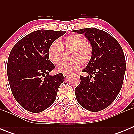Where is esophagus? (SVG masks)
I'll return each instance as SVG.
<instances>
[{
    "mask_svg": "<svg viewBox=\"0 0 134 134\" xmlns=\"http://www.w3.org/2000/svg\"><path fill=\"white\" fill-rule=\"evenodd\" d=\"M68 77H69V75H68V74H64V79H67Z\"/></svg>",
    "mask_w": 134,
    "mask_h": 134,
    "instance_id": "esophagus-1",
    "label": "esophagus"
}]
</instances>
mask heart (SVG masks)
Returning <instances> with one entry per match:
<instances>
[{
    "instance_id": "obj_1",
    "label": "heart",
    "mask_w": 134,
    "mask_h": 134,
    "mask_svg": "<svg viewBox=\"0 0 134 134\" xmlns=\"http://www.w3.org/2000/svg\"><path fill=\"white\" fill-rule=\"evenodd\" d=\"M71 49L70 61L63 62L56 68L58 73L70 74L79 71L85 64L91 61L93 56V48L89 42L86 41L83 36L73 34L66 36L61 42L54 41L48 48V54L50 61L57 64L63 58L64 50Z\"/></svg>"
}]
</instances>
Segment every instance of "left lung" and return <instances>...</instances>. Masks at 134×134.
I'll list each match as a JSON object with an SVG mask.
<instances>
[{"instance_id": "1", "label": "left lung", "mask_w": 134, "mask_h": 134, "mask_svg": "<svg viewBox=\"0 0 134 134\" xmlns=\"http://www.w3.org/2000/svg\"><path fill=\"white\" fill-rule=\"evenodd\" d=\"M85 34L93 48V56L80 76V83L74 90L76 100L86 109L93 112L109 107L122 87L126 63L124 51L111 35L96 28L74 30Z\"/></svg>"}]
</instances>
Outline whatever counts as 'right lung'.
Returning a JSON list of instances; mask_svg holds the SVG:
<instances>
[{"label":"right lung","mask_w":134,"mask_h":134,"mask_svg":"<svg viewBox=\"0 0 134 134\" xmlns=\"http://www.w3.org/2000/svg\"><path fill=\"white\" fill-rule=\"evenodd\" d=\"M65 33L35 31L12 48L7 62L8 79L14 98L25 109L40 113L55 101L64 76L48 74L55 66L49 60L48 52L51 43Z\"/></svg>","instance_id":"1"}]
</instances>
